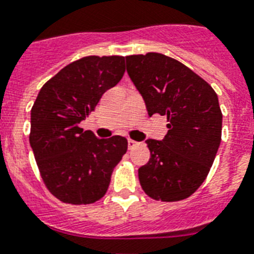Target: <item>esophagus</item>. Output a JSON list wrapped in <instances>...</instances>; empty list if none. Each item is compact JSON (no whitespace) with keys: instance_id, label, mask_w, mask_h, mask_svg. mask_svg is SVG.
I'll list each match as a JSON object with an SVG mask.
<instances>
[{"instance_id":"esophagus-1","label":"esophagus","mask_w":254,"mask_h":254,"mask_svg":"<svg viewBox=\"0 0 254 254\" xmlns=\"http://www.w3.org/2000/svg\"><path fill=\"white\" fill-rule=\"evenodd\" d=\"M135 145H137V142H135V141H133V139H127V146H129V149H133Z\"/></svg>"}]
</instances>
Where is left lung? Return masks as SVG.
Listing matches in <instances>:
<instances>
[{
    "instance_id": "1",
    "label": "left lung",
    "mask_w": 254,
    "mask_h": 254,
    "mask_svg": "<svg viewBox=\"0 0 254 254\" xmlns=\"http://www.w3.org/2000/svg\"><path fill=\"white\" fill-rule=\"evenodd\" d=\"M129 77L149 116L167 117L163 139H146L150 159L138 169L141 187L155 200L178 201L204 182L221 141L219 99L183 63L163 54L127 57Z\"/></svg>"
}]
</instances>
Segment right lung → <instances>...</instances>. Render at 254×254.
Here are the masks:
<instances>
[{
    "label": "right lung",
    "instance_id": "add662e5",
    "mask_svg": "<svg viewBox=\"0 0 254 254\" xmlns=\"http://www.w3.org/2000/svg\"><path fill=\"white\" fill-rule=\"evenodd\" d=\"M124 72V57L81 58L61 69L38 93L30 145L46 187L59 200L91 204L107 192L127 141L121 135L97 138L83 130L80 123Z\"/></svg>",
    "mask_w": 254,
    "mask_h": 254
}]
</instances>
